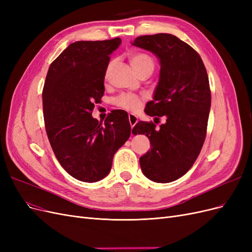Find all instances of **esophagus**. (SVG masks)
I'll use <instances>...</instances> for the list:
<instances>
[{
    "label": "esophagus",
    "instance_id": "esophagus-1",
    "mask_svg": "<svg viewBox=\"0 0 252 252\" xmlns=\"http://www.w3.org/2000/svg\"><path fill=\"white\" fill-rule=\"evenodd\" d=\"M128 119H129V123H130V126H131V128H133L134 127V125L138 123V117L136 116H134V114H132V113H129V116H128Z\"/></svg>",
    "mask_w": 252,
    "mask_h": 252
}]
</instances>
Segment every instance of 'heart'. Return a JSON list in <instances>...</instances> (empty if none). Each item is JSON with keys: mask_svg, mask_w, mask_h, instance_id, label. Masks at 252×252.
I'll use <instances>...</instances> for the list:
<instances>
[{"mask_svg": "<svg viewBox=\"0 0 252 252\" xmlns=\"http://www.w3.org/2000/svg\"><path fill=\"white\" fill-rule=\"evenodd\" d=\"M129 61H130V64L133 67L135 72L140 74L144 71H151L154 70L155 68V61L152 59L148 53L145 52H132L129 55ZM142 98L138 95L130 94H124L118 96L114 103L120 108H123L125 110H136L140 107Z\"/></svg>", "mask_w": 252, "mask_h": 252, "instance_id": "1", "label": "heart"}]
</instances>
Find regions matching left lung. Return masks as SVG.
<instances>
[{
	"mask_svg": "<svg viewBox=\"0 0 252 252\" xmlns=\"http://www.w3.org/2000/svg\"><path fill=\"white\" fill-rule=\"evenodd\" d=\"M132 45L159 60L158 83L145 112L155 123L166 117L159 128L142 121L133 127L132 133L146 134L151 145L140 165L149 180L170 183L191 168L203 147L211 105L208 74L199 53L175 35H142Z\"/></svg>",
	"mask_w": 252,
	"mask_h": 252,
	"instance_id": "left-lung-1",
	"label": "left lung"
}]
</instances>
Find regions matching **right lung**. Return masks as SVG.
Masks as SVG:
<instances>
[{
    "label": "right lung",
    "mask_w": 252,
    "mask_h": 252,
    "mask_svg": "<svg viewBox=\"0 0 252 252\" xmlns=\"http://www.w3.org/2000/svg\"><path fill=\"white\" fill-rule=\"evenodd\" d=\"M121 42L120 37L74 42L51 63L45 80L43 113L49 143L61 166L82 182L104 179L131 133L124 110H112L104 124L91 116L104 94L109 56Z\"/></svg>",
    "instance_id": "obj_1"
}]
</instances>
